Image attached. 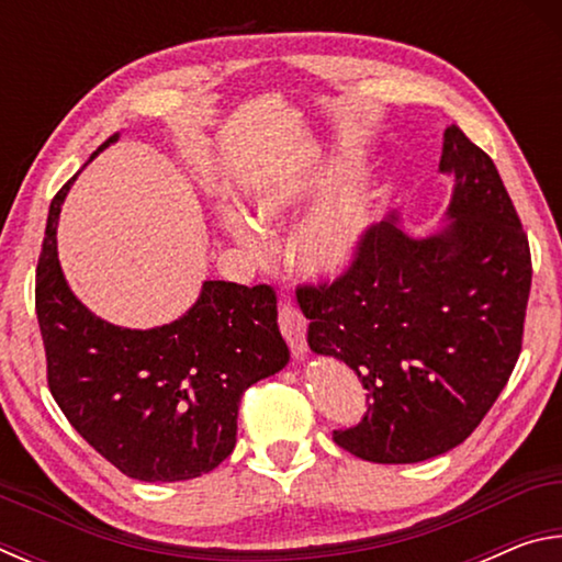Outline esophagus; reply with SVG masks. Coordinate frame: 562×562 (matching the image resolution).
Instances as JSON below:
<instances>
[{"instance_id": "obj_1", "label": "esophagus", "mask_w": 562, "mask_h": 562, "mask_svg": "<svg viewBox=\"0 0 562 562\" xmlns=\"http://www.w3.org/2000/svg\"><path fill=\"white\" fill-rule=\"evenodd\" d=\"M280 331L288 339L294 357H302L307 351V319H304L297 307H292L290 302H284L280 307Z\"/></svg>"}]
</instances>
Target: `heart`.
Listing matches in <instances>:
<instances>
[{"label":"heart","mask_w":562,"mask_h":562,"mask_svg":"<svg viewBox=\"0 0 562 562\" xmlns=\"http://www.w3.org/2000/svg\"><path fill=\"white\" fill-rule=\"evenodd\" d=\"M341 164L322 168L307 178L288 180L265 190L255 198V215L262 225H284L302 205L317 201L335 186ZM384 190L374 178H361L357 183L341 188L335 198L319 207L294 237V265L302 274L317 282H337L357 268L367 250V240L382 207ZM225 233L247 252L262 255L265 243L250 217L233 205H221L217 211Z\"/></svg>","instance_id":"heart-1"}]
</instances>
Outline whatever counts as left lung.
Here are the masks:
<instances>
[{
    "label": "left lung",
    "instance_id": "8db88e82",
    "mask_svg": "<svg viewBox=\"0 0 562 562\" xmlns=\"http://www.w3.org/2000/svg\"><path fill=\"white\" fill-rule=\"evenodd\" d=\"M439 170L453 178L446 225L404 233L374 225L347 278L297 290L315 355L359 376L369 408L341 449L374 463H418L471 436L520 355L530 247L493 160L459 126L443 133Z\"/></svg>",
    "mask_w": 562,
    "mask_h": 562
}]
</instances>
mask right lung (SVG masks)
Masks as SVG:
<instances>
[{
  "mask_svg": "<svg viewBox=\"0 0 562 562\" xmlns=\"http://www.w3.org/2000/svg\"><path fill=\"white\" fill-rule=\"evenodd\" d=\"M74 180L52 201L36 268L52 396L121 473L148 483L198 479L233 453L245 389L290 361L278 297L268 284L205 280L193 307L170 325L128 329L97 317L71 292L56 252Z\"/></svg>",
  "mask_w": 562,
  "mask_h": 562,
  "instance_id": "add662e5",
  "label": "right lung"
}]
</instances>
